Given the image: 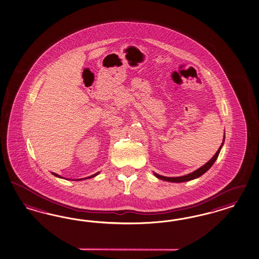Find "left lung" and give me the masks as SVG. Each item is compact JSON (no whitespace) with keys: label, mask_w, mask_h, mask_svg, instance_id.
I'll list each match as a JSON object with an SVG mask.
<instances>
[{"label":"left lung","mask_w":259,"mask_h":259,"mask_svg":"<svg viewBox=\"0 0 259 259\" xmlns=\"http://www.w3.org/2000/svg\"><path fill=\"white\" fill-rule=\"evenodd\" d=\"M223 142H224V139H223ZM223 142H222L221 148H219V150L217 151V153L213 156V158H212L209 162H207L203 166H201V167H200L199 169L194 171V172L190 173V174H187V175L182 176V177L175 178L164 177V176L158 175V174H156V173L154 175H155L156 177L158 178V179H161V180H163V181H167V182H171V183H183V182L191 181V180H194V179H196V178L200 177V176H201L202 174H204V173L206 172L207 170L209 169V168L213 165V163L215 162V160H217L218 156L220 154V151H221V148H222V145H223Z\"/></svg>","instance_id":"obj_1"}]
</instances>
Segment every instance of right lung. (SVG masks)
<instances>
[{
    "instance_id": "add662e5",
    "label": "right lung",
    "mask_w": 259,
    "mask_h": 259,
    "mask_svg": "<svg viewBox=\"0 0 259 259\" xmlns=\"http://www.w3.org/2000/svg\"><path fill=\"white\" fill-rule=\"evenodd\" d=\"M53 174H54V175H55V176H56V177L61 178V177H60V176H59V175H58V174H56V173H53ZM97 174H98V172H97V173H96V174H95V175H92V176H90V177H88V178H85V179H90V178L95 177V176H96V175H97ZM80 180H83V179H80Z\"/></svg>"
}]
</instances>
